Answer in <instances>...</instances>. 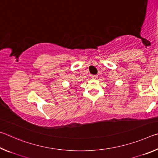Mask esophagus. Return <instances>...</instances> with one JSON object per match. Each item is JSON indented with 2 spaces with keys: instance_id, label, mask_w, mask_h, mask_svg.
<instances>
[{
  "instance_id": "obj_1",
  "label": "esophagus",
  "mask_w": 158,
  "mask_h": 158,
  "mask_svg": "<svg viewBox=\"0 0 158 158\" xmlns=\"http://www.w3.org/2000/svg\"><path fill=\"white\" fill-rule=\"evenodd\" d=\"M91 78L94 79H96L98 78V75H91Z\"/></svg>"
}]
</instances>
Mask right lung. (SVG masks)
Segmentation results:
<instances>
[{
    "label": "right lung",
    "instance_id": "1",
    "mask_svg": "<svg viewBox=\"0 0 158 158\" xmlns=\"http://www.w3.org/2000/svg\"><path fill=\"white\" fill-rule=\"evenodd\" d=\"M69 93H70V92H69Z\"/></svg>",
    "mask_w": 158,
    "mask_h": 158
}]
</instances>
